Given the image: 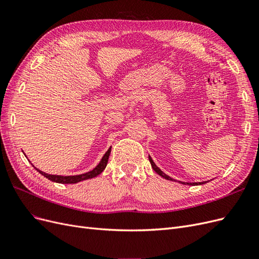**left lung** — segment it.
I'll list each match as a JSON object with an SVG mask.
<instances>
[{
	"mask_svg": "<svg viewBox=\"0 0 259 259\" xmlns=\"http://www.w3.org/2000/svg\"><path fill=\"white\" fill-rule=\"evenodd\" d=\"M149 161H150V163H151V166H152V168H153V170L155 171L156 174L158 175H160L161 177H163V178H165V179H167V180H171V182H177V180H175V179H173L171 177H169L168 175H166V174H164L163 171L155 165V163L153 162V160L151 159V156L149 155ZM180 184H184V185H189V186H198V185H203V184H205L206 182H203V183H183V182H179Z\"/></svg>",
	"mask_w": 259,
	"mask_h": 259,
	"instance_id": "1",
	"label": "left lung"
}]
</instances>
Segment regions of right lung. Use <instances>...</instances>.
Returning a JSON list of instances; mask_svg holds the SVG:
<instances>
[{
  "label": "right lung",
  "mask_w": 259,
  "mask_h": 259,
  "mask_svg": "<svg viewBox=\"0 0 259 259\" xmlns=\"http://www.w3.org/2000/svg\"><path fill=\"white\" fill-rule=\"evenodd\" d=\"M111 152V147L108 149V151L104 154L103 159L100 160V162L98 163V165L93 168L92 170L88 171V173H84L81 175H73V176H61V175H52V174H48V173H44V171L40 170L38 168L34 167L38 173L41 175H43L44 177H46L48 179L52 180L54 183H58V184H76V183H80L82 180H86V179H90V178H94L98 176L101 171H103L106 166H107V163H108V159H109V155H110Z\"/></svg>",
  "instance_id": "add662e5"
}]
</instances>
